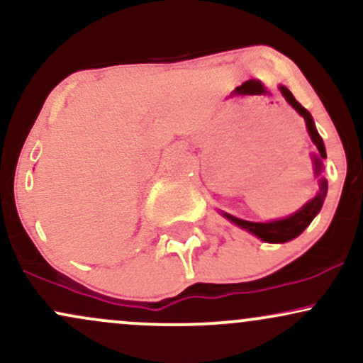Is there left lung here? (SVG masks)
I'll return each mask as SVG.
<instances>
[{"instance_id":"left-lung-1","label":"left lung","mask_w":363,"mask_h":363,"mask_svg":"<svg viewBox=\"0 0 363 363\" xmlns=\"http://www.w3.org/2000/svg\"><path fill=\"white\" fill-rule=\"evenodd\" d=\"M280 91L283 94V97L286 99V102H289L290 106L302 116L303 121H306V126H307V131H309L311 140L314 141V145L319 150L318 157L312 155V158H314V165H315V176H319L320 170H323V162L320 160L326 158V148H324L323 138H320L318 129L314 126V119H312L311 112L307 111L306 107H302L301 104L295 101V97L291 95V91L286 89V86L280 85ZM326 193H328V181L323 177L319 181L318 194H315L311 201H307L306 205H303L298 211H295L294 215L286 216V218H281V220H274V222H247V220H240L237 218V216L223 213V211L222 213L225 218L230 220L232 223L239 225V227L244 228V230L251 232V234L259 237V239L264 240V242L283 244V242H289L291 239H295V237H298L307 227H309L312 220H314V216L318 215L320 208H323Z\"/></svg>"}]
</instances>
